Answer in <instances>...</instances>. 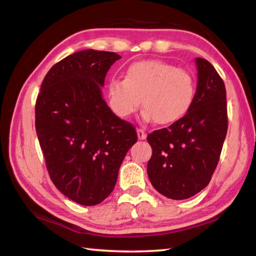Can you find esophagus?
Here are the masks:
<instances>
[{"instance_id": "esophagus-1", "label": "esophagus", "mask_w": 256, "mask_h": 256, "mask_svg": "<svg viewBox=\"0 0 256 256\" xmlns=\"http://www.w3.org/2000/svg\"><path fill=\"white\" fill-rule=\"evenodd\" d=\"M136 133H138V140H144V138H146V133L142 128H138Z\"/></svg>"}]
</instances>
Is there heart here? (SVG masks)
<instances>
[{
  "instance_id": "1",
  "label": "heart",
  "mask_w": 256,
  "mask_h": 256,
  "mask_svg": "<svg viewBox=\"0 0 256 256\" xmlns=\"http://www.w3.org/2000/svg\"><path fill=\"white\" fill-rule=\"evenodd\" d=\"M196 90L188 71L164 60H141L128 68L124 80L115 78L108 82L107 102L118 118L126 120L138 110L142 98L144 118L168 125L188 114Z\"/></svg>"
}]
</instances>
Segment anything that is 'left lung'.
<instances>
[{"label":"left lung","instance_id":"1","mask_svg":"<svg viewBox=\"0 0 256 256\" xmlns=\"http://www.w3.org/2000/svg\"><path fill=\"white\" fill-rule=\"evenodd\" d=\"M196 62L198 86L190 110L146 138L152 148L146 167L149 180L172 200L196 196L210 183L228 128L224 80L206 60L198 58Z\"/></svg>","mask_w":256,"mask_h":256}]
</instances>
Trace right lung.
I'll return each mask as SVG.
<instances>
[{
  "label": "right lung",
  "mask_w": 256,
  "mask_h": 256,
  "mask_svg": "<svg viewBox=\"0 0 256 256\" xmlns=\"http://www.w3.org/2000/svg\"><path fill=\"white\" fill-rule=\"evenodd\" d=\"M120 56L86 50L47 72L34 105V125L54 185L81 206H96L114 190L118 170L138 140L102 97L106 73Z\"/></svg>",
  "instance_id": "right-lung-1"
}]
</instances>
